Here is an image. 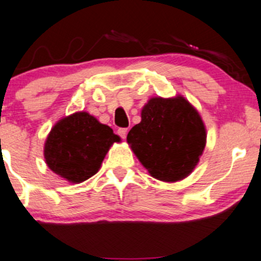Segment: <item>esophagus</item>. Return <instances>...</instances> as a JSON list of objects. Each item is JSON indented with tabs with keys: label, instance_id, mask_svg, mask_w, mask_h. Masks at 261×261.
<instances>
[{
	"label": "esophagus",
	"instance_id": "34e87169",
	"mask_svg": "<svg viewBox=\"0 0 261 261\" xmlns=\"http://www.w3.org/2000/svg\"><path fill=\"white\" fill-rule=\"evenodd\" d=\"M118 134H119V136H120L121 138H126L127 128H126V127H120V128H118Z\"/></svg>",
	"mask_w": 261,
	"mask_h": 261
}]
</instances>
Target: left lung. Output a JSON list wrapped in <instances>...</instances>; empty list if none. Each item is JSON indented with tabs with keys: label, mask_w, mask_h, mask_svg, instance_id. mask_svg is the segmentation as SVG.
I'll use <instances>...</instances> for the list:
<instances>
[{
	"label": "left lung",
	"mask_w": 261,
	"mask_h": 261,
	"mask_svg": "<svg viewBox=\"0 0 261 261\" xmlns=\"http://www.w3.org/2000/svg\"><path fill=\"white\" fill-rule=\"evenodd\" d=\"M142 120L128 131L127 143L151 176L164 182L183 179L195 169L206 144V128L182 96L153 97Z\"/></svg>",
	"instance_id": "left-lung-1"
}]
</instances>
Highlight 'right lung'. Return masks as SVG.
<instances>
[{"mask_svg": "<svg viewBox=\"0 0 261 261\" xmlns=\"http://www.w3.org/2000/svg\"><path fill=\"white\" fill-rule=\"evenodd\" d=\"M120 138L87 112L61 119L45 141V163L68 182L82 183L94 176L108 149Z\"/></svg>", "mask_w": 261, "mask_h": 261, "instance_id": "1", "label": "right lung"}]
</instances>
